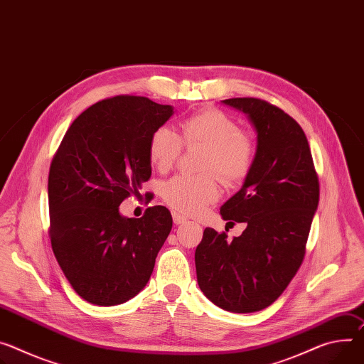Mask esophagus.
I'll use <instances>...</instances> for the list:
<instances>
[{"mask_svg": "<svg viewBox=\"0 0 364 364\" xmlns=\"http://www.w3.org/2000/svg\"><path fill=\"white\" fill-rule=\"evenodd\" d=\"M173 220L176 225H181V223H186L187 222V218H184L183 215L177 213V212H173Z\"/></svg>", "mask_w": 364, "mask_h": 364, "instance_id": "34e87169", "label": "esophagus"}]
</instances>
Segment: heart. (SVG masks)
<instances>
[{
    "mask_svg": "<svg viewBox=\"0 0 364 364\" xmlns=\"http://www.w3.org/2000/svg\"><path fill=\"white\" fill-rule=\"evenodd\" d=\"M181 129L183 141L187 145L208 149L202 162V171H215L228 184L240 183L248 176L254 149L234 119L220 110L206 109L186 119ZM181 146V138L176 130L168 126L158 127L148 146L154 167L162 173L168 171L176 164ZM162 197L180 213H199L219 197L218 180L213 174L199 177L177 176L164 186Z\"/></svg>",
    "mask_w": 364,
    "mask_h": 364,
    "instance_id": "heart-1",
    "label": "heart"
}]
</instances>
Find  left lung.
I'll use <instances>...</instances> for the list:
<instances>
[{"label":"left lung","instance_id":"1","mask_svg":"<svg viewBox=\"0 0 364 364\" xmlns=\"http://www.w3.org/2000/svg\"><path fill=\"white\" fill-rule=\"evenodd\" d=\"M257 134L242 187L220 208L228 223L244 222L232 241L206 228L194 254L197 283L216 306L248 314L270 306L299 270L319 183L305 132L282 109L259 98H228Z\"/></svg>","mask_w":364,"mask_h":364}]
</instances>
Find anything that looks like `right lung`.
I'll list each match as a JSON object with an SVG mask.
<instances>
[{
	"instance_id": "obj_1",
	"label": "right lung",
	"mask_w": 364,
	"mask_h": 364,
	"mask_svg": "<svg viewBox=\"0 0 364 364\" xmlns=\"http://www.w3.org/2000/svg\"><path fill=\"white\" fill-rule=\"evenodd\" d=\"M173 114V106L146 97L107 98L73 122L52 159V250L73 289L92 305L114 306L135 297L170 235L167 208H148L134 219L120 215L119 206L149 180V139Z\"/></svg>"
}]
</instances>
